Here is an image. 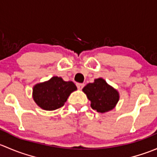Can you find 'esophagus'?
Returning a JSON list of instances; mask_svg holds the SVG:
<instances>
[{"mask_svg":"<svg viewBox=\"0 0 157 157\" xmlns=\"http://www.w3.org/2000/svg\"><path fill=\"white\" fill-rule=\"evenodd\" d=\"M77 86L79 90H82L83 88V86H84V84L83 83H77Z\"/></svg>","mask_w":157,"mask_h":157,"instance_id":"1","label":"esophagus"}]
</instances>
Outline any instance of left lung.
Masks as SVG:
<instances>
[{
    "mask_svg": "<svg viewBox=\"0 0 157 157\" xmlns=\"http://www.w3.org/2000/svg\"><path fill=\"white\" fill-rule=\"evenodd\" d=\"M83 91L91 102V108L101 113L113 109L119 99L118 91L102 78L96 79L94 83H88Z\"/></svg>",
    "mask_w": 157,
    "mask_h": 157,
    "instance_id": "1",
    "label": "left lung"
}]
</instances>
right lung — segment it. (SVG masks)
Returning <instances> with one entry per match:
<instances>
[{
	"mask_svg": "<svg viewBox=\"0 0 157 157\" xmlns=\"http://www.w3.org/2000/svg\"><path fill=\"white\" fill-rule=\"evenodd\" d=\"M76 90L77 86L72 81L66 82L61 77H53L33 87V99L42 109L55 110L62 107L70 94Z\"/></svg>",
	"mask_w": 157,
	"mask_h": 157,
	"instance_id": "right-lung-1",
	"label": "right lung"
}]
</instances>
